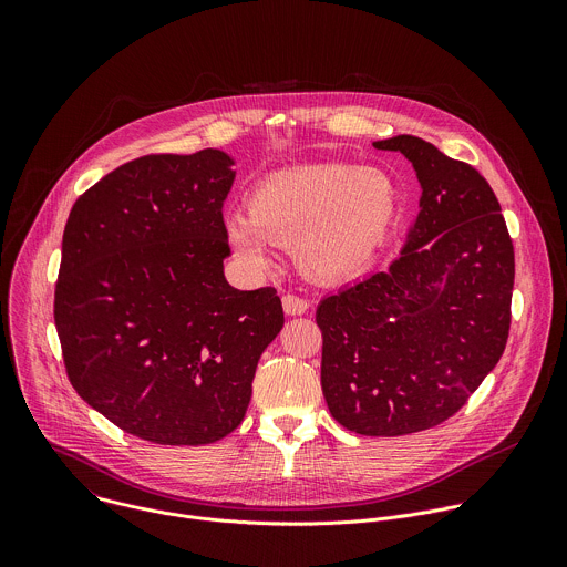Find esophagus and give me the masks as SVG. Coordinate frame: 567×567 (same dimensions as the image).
Segmentation results:
<instances>
[{
	"label": "esophagus",
	"mask_w": 567,
	"mask_h": 567,
	"mask_svg": "<svg viewBox=\"0 0 567 567\" xmlns=\"http://www.w3.org/2000/svg\"><path fill=\"white\" fill-rule=\"evenodd\" d=\"M282 307L289 316H300L309 309V300L302 298V296H296V293H285L282 296Z\"/></svg>",
	"instance_id": "34e87169"
}]
</instances>
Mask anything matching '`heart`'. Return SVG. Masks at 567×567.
I'll return each instance as SVG.
<instances>
[{
  "instance_id": "b5f03b06",
  "label": "heart",
  "mask_w": 567,
  "mask_h": 567,
  "mask_svg": "<svg viewBox=\"0 0 567 567\" xmlns=\"http://www.w3.org/2000/svg\"><path fill=\"white\" fill-rule=\"evenodd\" d=\"M396 206V186L377 168L300 166L260 182L249 215L226 217V235L237 258L251 267L271 265V241L293 247L309 276L341 280L372 260L394 224Z\"/></svg>"
}]
</instances>
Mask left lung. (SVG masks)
<instances>
[{
	"label": "left lung",
	"instance_id": "left-lung-1",
	"mask_svg": "<svg viewBox=\"0 0 567 567\" xmlns=\"http://www.w3.org/2000/svg\"><path fill=\"white\" fill-rule=\"evenodd\" d=\"M374 147L411 161L420 215L385 271L320 300V385L341 426L396 437L453 417L501 361L514 245L492 186L464 161L411 134Z\"/></svg>",
	"mask_w": 567,
	"mask_h": 567
}]
</instances>
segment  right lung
<instances>
[{"instance_id":"add662e5","label":"right lung","mask_w":567,"mask_h":567,"mask_svg":"<svg viewBox=\"0 0 567 567\" xmlns=\"http://www.w3.org/2000/svg\"><path fill=\"white\" fill-rule=\"evenodd\" d=\"M230 166L213 147L138 156L80 195L64 226L53 318L66 377L94 411L154 444L233 433L285 326L274 287L239 291L224 278Z\"/></svg>"}]
</instances>
